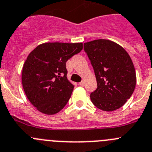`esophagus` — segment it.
<instances>
[{
	"label": "esophagus",
	"instance_id": "esophagus-1",
	"mask_svg": "<svg viewBox=\"0 0 152 152\" xmlns=\"http://www.w3.org/2000/svg\"><path fill=\"white\" fill-rule=\"evenodd\" d=\"M79 86H84V85H85V83H84V82H81V83H79Z\"/></svg>",
	"mask_w": 152,
	"mask_h": 152
}]
</instances>
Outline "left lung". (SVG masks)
Returning <instances> with one entry per match:
<instances>
[{
    "label": "left lung",
    "instance_id": "1",
    "mask_svg": "<svg viewBox=\"0 0 152 152\" xmlns=\"http://www.w3.org/2000/svg\"><path fill=\"white\" fill-rule=\"evenodd\" d=\"M84 50L95 71L97 89L91 93L93 104L104 111L124 105L135 90L136 75L126 50L114 42L97 39L84 43Z\"/></svg>",
    "mask_w": 152,
    "mask_h": 152
}]
</instances>
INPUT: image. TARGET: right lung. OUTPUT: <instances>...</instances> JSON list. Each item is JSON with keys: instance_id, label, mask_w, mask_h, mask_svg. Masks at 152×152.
<instances>
[{"instance_id": "1", "label": "right lung", "mask_w": 152, "mask_h": 152, "mask_svg": "<svg viewBox=\"0 0 152 152\" xmlns=\"http://www.w3.org/2000/svg\"><path fill=\"white\" fill-rule=\"evenodd\" d=\"M83 43L47 42L29 53L22 70L27 98L41 113L53 115L64 108L73 92L66 62L83 50Z\"/></svg>"}]
</instances>
